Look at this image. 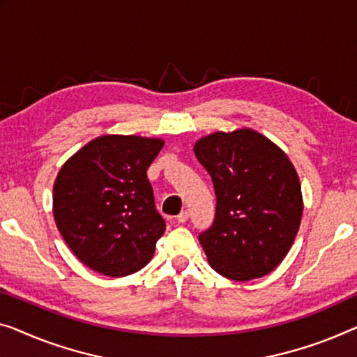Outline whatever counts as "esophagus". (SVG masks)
Returning <instances> with one entry per match:
<instances>
[{"label": "esophagus", "mask_w": 357, "mask_h": 357, "mask_svg": "<svg viewBox=\"0 0 357 357\" xmlns=\"http://www.w3.org/2000/svg\"><path fill=\"white\" fill-rule=\"evenodd\" d=\"M189 220V211L188 210H183L178 215V222H185Z\"/></svg>", "instance_id": "obj_1"}]
</instances>
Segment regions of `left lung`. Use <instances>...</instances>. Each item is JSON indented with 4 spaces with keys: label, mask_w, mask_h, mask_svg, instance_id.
Returning a JSON list of instances; mask_svg holds the SVG:
<instances>
[{
    "label": "left lung",
    "mask_w": 357,
    "mask_h": 357,
    "mask_svg": "<svg viewBox=\"0 0 357 357\" xmlns=\"http://www.w3.org/2000/svg\"><path fill=\"white\" fill-rule=\"evenodd\" d=\"M194 152L210 173L216 216L199 242L222 278L245 282L278 268L300 229V178L287 153L241 128L200 137Z\"/></svg>",
    "instance_id": "obj_1"
}]
</instances>
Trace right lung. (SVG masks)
Returning <instances> with one entry per match:
<instances>
[{
    "instance_id": "right-lung-1",
    "label": "right lung",
    "mask_w": 357,
    "mask_h": 357,
    "mask_svg": "<svg viewBox=\"0 0 357 357\" xmlns=\"http://www.w3.org/2000/svg\"><path fill=\"white\" fill-rule=\"evenodd\" d=\"M165 144L158 137L105 135L62 165L52 213L73 255L110 278L144 268L165 232L147 168Z\"/></svg>"
}]
</instances>
